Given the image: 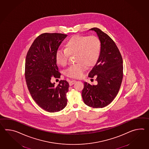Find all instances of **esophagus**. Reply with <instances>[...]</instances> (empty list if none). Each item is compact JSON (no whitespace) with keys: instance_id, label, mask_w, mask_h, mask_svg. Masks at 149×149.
I'll return each mask as SVG.
<instances>
[{"instance_id":"1","label":"esophagus","mask_w":149,"mask_h":149,"mask_svg":"<svg viewBox=\"0 0 149 149\" xmlns=\"http://www.w3.org/2000/svg\"><path fill=\"white\" fill-rule=\"evenodd\" d=\"M76 82V81H75V80H72V81H70V83H69L70 86H71L73 85V84H74Z\"/></svg>"}]
</instances>
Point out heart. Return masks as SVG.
<instances>
[{
    "label": "heart",
    "instance_id": "b5f03b06",
    "mask_svg": "<svg viewBox=\"0 0 149 149\" xmlns=\"http://www.w3.org/2000/svg\"><path fill=\"white\" fill-rule=\"evenodd\" d=\"M101 42L96 36L75 35L66 42L64 50L56 52V59L61 66H66L70 56H74L76 65L69 67L66 72L68 77L79 79L82 76L86 66H93L99 59Z\"/></svg>",
    "mask_w": 149,
    "mask_h": 149
}]
</instances>
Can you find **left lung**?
<instances>
[{
  "label": "left lung",
  "instance_id": "obj_1",
  "mask_svg": "<svg viewBox=\"0 0 149 149\" xmlns=\"http://www.w3.org/2000/svg\"><path fill=\"white\" fill-rule=\"evenodd\" d=\"M96 32L101 42L99 59L90 72L89 77L96 76L97 85L84 83L82 96L86 105L103 108L115 98L123 78V60L116 43L110 37L97 28L90 29Z\"/></svg>",
  "mask_w": 149,
  "mask_h": 149
}]
</instances>
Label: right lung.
<instances>
[{
  "label": "right lung",
  "instance_id": "obj_1",
  "mask_svg": "<svg viewBox=\"0 0 149 149\" xmlns=\"http://www.w3.org/2000/svg\"><path fill=\"white\" fill-rule=\"evenodd\" d=\"M67 36L63 33H42L33 41L26 54L25 79L28 89L37 105L49 112H59L67 103V81L61 80L56 86L51 82L52 76L60 77L56 55Z\"/></svg>",
  "mask_w": 149,
  "mask_h": 149
}]
</instances>
